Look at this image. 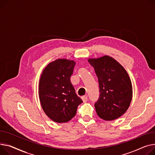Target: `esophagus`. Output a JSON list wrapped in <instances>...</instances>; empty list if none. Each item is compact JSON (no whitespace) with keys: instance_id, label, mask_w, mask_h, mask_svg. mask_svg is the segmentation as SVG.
<instances>
[{"instance_id":"esophagus-1","label":"esophagus","mask_w":155,"mask_h":155,"mask_svg":"<svg viewBox=\"0 0 155 155\" xmlns=\"http://www.w3.org/2000/svg\"><path fill=\"white\" fill-rule=\"evenodd\" d=\"M82 100H83L84 102H87L88 101V96L87 95H85L81 97Z\"/></svg>"}]
</instances>
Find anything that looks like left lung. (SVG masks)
<instances>
[{
	"mask_svg": "<svg viewBox=\"0 0 155 155\" xmlns=\"http://www.w3.org/2000/svg\"><path fill=\"white\" fill-rule=\"evenodd\" d=\"M98 79L100 95L95 103L98 116L107 121L115 120L126 112L132 98L131 82L118 61L109 57L88 59Z\"/></svg>",
	"mask_w": 155,
	"mask_h": 155,
	"instance_id": "obj_1",
	"label": "left lung"
}]
</instances>
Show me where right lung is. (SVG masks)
Masks as SVG:
<instances>
[{
    "label": "right lung",
    "instance_id": "1",
    "mask_svg": "<svg viewBox=\"0 0 155 155\" xmlns=\"http://www.w3.org/2000/svg\"><path fill=\"white\" fill-rule=\"evenodd\" d=\"M75 61L58 59L44 70L39 82V98L46 115L53 121L64 123L76 115L83 101L70 82Z\"/></svg>",
    "mask_w": 155,
    "mask_h": 155
}]
</instances>
